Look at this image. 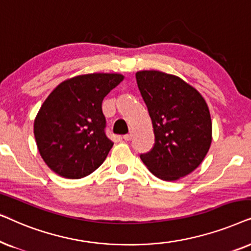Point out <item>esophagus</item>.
Here are the masks:
<instances>
[{
    "label": "esophagus",
    "mask_w": 251,
    "mask_h": 251,
    "mask_svg": "<svg viewBox=\"0 0 251 251\" xmlns=\"http://www.w3.org/2000/svg\"><path fill=\"white\" fill-rule=\"evenodd\" d=\"M132 136H133L132 133H128V134H125V135H123V139L125 140V141H129V140L132 139Z\"/></svg>",
    "instance_id": "esophagus-1"
}]
</instances>
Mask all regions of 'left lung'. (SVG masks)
Masks as SVG:
<instances>
[{"mask_svg": "<svg viewBox=\"0 0 251 251\" xmlns=\"http://www.w3.org/2000/svg\"><path fill=\"white\" fill-rule=\"evenodd\" d=\"M136 82L152 122L155 145L140 158L165 181L192 173L209 151L212 123L202 95L179 76L136 72Z\"/></svg>", "mask_w": 251, "mask_h": 251, "instance_id": "8db88e82", "label": "left lung"}]
</instances>
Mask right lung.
<instances>
[{
    "mask_svg": "<svg viewBox=\"0 0 251 251\" xmlns=\"http://www.w3.org/2000/svg\"><path fill=\"white\" fill-rule=\"evenodd\" d=\"M123 79L117 73L78 75L46 99L34 120V136L40 155L53 172L80 179L104 162L113 142L105 134L102 102Z\"/></svg>",
    "mask_w": 251,
    "mask_h": 251,
    "instance_id": "add662e5",
    "label": "right lung"
}]
</instances>
